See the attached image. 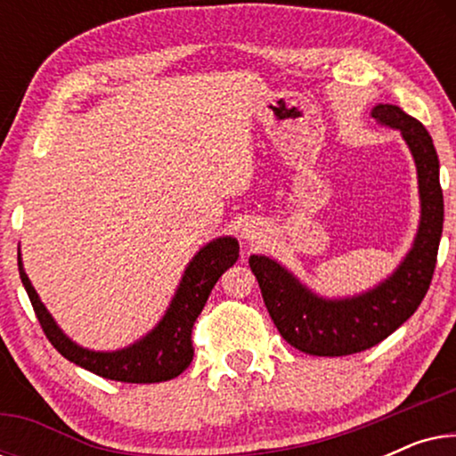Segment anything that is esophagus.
Returning a JSON list of instances; mask_svg holds the SVG:
<instances>
[{
	"label": "esophagus",
	"instance_id": "34e87169",
	"mask_svg": "<svg viewBox=\"0 0 456 456\" xmlns=\"http://www.w3.org/2000/svg\"><path fill=\"white\" fill-rule=\"evenodd\" d=\"M240 236L245 240H248V242H257L261 236V224L259 222H255V220H251V222H247L245 226H242V230H240Z\"/></svg>",
	"mask_w": 456,
	"mask_h": 456
}]
</instances>
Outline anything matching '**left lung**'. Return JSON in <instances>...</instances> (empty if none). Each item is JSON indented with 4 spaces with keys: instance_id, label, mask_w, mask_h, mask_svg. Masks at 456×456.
Masks as SVG:
<instances>
[{
    "instance_id": "8db88e82",
    "label": "left lung",
    "mask_w": 456,
    "mask_h": 456,
    "mask_svg": "<svg viewBox=\"0 0 456 456\" xmlns=\"http://www.w3.org/2000/svg\"><path fill=\"white\" fill-rule=\"evenodd\" d=\"M379 124L401 130L417 166L421 220L413 247L401 265L376 289L345 298H323L298 282L265 255H251L270 317L282 338L298 351L317 357H342L376 346L401 328L419 307L432 282L444 224L440 161L423 124L398 108L379 103L371 110Z\"/></svg>"
}]
</instances>
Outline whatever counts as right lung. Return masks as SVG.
Listing matches in <instances>:
<instances>
[{
	"label": "right lung",
	"mask_w": 456,
	"mask_h": 456,
	"mask_svg": "<svg viewBox=\"0 0 456 456\" xmlns=\"http://www.w3.org/2000/svg\"><path fill=\"white\" fill-rule=\"evenodd\" d=\"M239 240L232 236H222V239L208 242L186 265L176 295L158 326L141 340H136L134 345L111 353L89 351L68 338L30 284L22 267L20 253H18V270H20V280L43 332L61 357L97 373V376L116 379V382L155 384L180 376L191 365L192 354H195L191 338L192 326L208 303L211 289L222 273L239 259Z\"/></svg>",
	"instance_id": "1"
}]
</instances>
